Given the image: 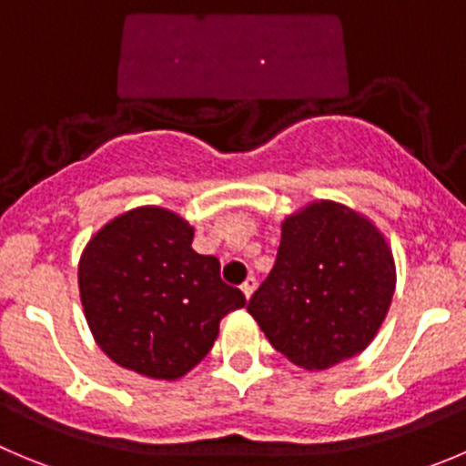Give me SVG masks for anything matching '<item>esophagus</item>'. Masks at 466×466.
<instances>
[{"label": "esophagus", "instance_id": "34e87169", "mask_svg": "<svg viewBox=\"0 0 466 466\" xmlns=\"http://www.w3.org/2000/svg\"><path fill=\"white\" fill-rule=\"evenodd\" d=\"M240 288H242V292H245L247 299H249V297L254 295V290H256V277H247L245 283H242Z\"/></svg>", "mask_w": 466, "mask_h": 466}]
</instances>
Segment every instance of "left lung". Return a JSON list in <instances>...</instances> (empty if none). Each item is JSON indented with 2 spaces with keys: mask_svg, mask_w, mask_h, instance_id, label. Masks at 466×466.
Segmentation results:
<instances>
[{
  "mask_svg": "<svg viewBox=\"0 0 466 466\" xmlns=\"http://www.w3.org/2000/svg\"><path fill=\"white\" fill-rule=\"evenodd\" d=\"M393 290L396 263L378 226L343 203L313 201L283 219L274 268L247 311L288 361L325 370L369 348Z\"/></svg>",
  "mask_w": 466,
  "mask_h": 466,
  "instance_id": "1",
  "label": "left lung"
}]
</instances>
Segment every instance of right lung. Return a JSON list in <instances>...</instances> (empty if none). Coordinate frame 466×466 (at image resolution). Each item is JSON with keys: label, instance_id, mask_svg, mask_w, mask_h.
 <instances>
[{"label": "right lung", "instance_id": "right-lung-1", "mask_svg": "<svg viewBox=\"0 0 466 466\" xmlns=\"http://www.w3.org/2000/svg\"><path fill=\"white\" fill-rule=\"evenodd\" d=\"M194 228L167 208L114 217L84 247L79 297L93 339L114 363L178 380L206 357L226 313L245 295L226 286L219 260L192 249Z\"/></svg>", "mask_w": 466, "mask_h": 466}]
</instances>
